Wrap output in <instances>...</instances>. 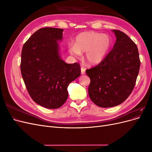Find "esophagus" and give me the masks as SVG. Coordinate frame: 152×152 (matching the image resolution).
Listing matches in <instances>:
<instances>
[{"label": "esophagus", "mask_w": 152, "mask_h": 152, "mask_svg": "<svg viewBox=\"0 0 152 152\" xmlns=\"http://www.w3.org/2000/svg\"><path fill=\"white\" fill-rule=\"evenodd\" d=\"M86 73V69L84 67H81V74L84 75Z\"/></svg>", "instance_id": "esophagus-1"}]
</instances>
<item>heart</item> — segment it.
<instances>
[{
	"label": "heart",
	"instance_id": "heart-1",
	"mask_svg": "<svg viewBox=\"0 0 152 152\" xmlns=\"http://www.w3.org/2000/svg\"><path fill=\"white\" fill-rule=\"evenodd\" d=\"M112 45V39L106 34L94 31L83 32L78 35L74 45H70L68 50L72 55L80 56L86 53V59L90 65H96L107 56Z\"/></svg>",
	"mask_w": 152,
	"mask_h": 152
}]
</instances>
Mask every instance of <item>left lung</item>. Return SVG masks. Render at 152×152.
<instances>
[{"label":"left lung","instance_id":"1","mask_svg":"<svg viewBox=\"0 0 152 152\" xmlns=\"http://www.w3.org/2000/svg\"><path fill=\"white\" fill-rule=\"evenodd\" d=\"M113 31L117 37L113 49L98 65L86 71L91 80L90 99L102 108L115 107L129 96L140 67L136 44L124 32Z\"/></svg>","mask_w":152,"mask_h":152}]
</instances>
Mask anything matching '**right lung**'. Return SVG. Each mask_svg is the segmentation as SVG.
<instances>
[{
	"label": "right lung",
	"mask_w": 152,
	"mask_h": 152,
	"mask_svg": "<svg viewBox=\"0 0 152 152\" xmlns=\"http://www.w3.org/2000/svg\"><path fill=\"white\" fill-rule=\"evenodd\" d=\"M63 30L45 27L36 31L22 48L21 72L31 99L49 109L61 107L68 98L69 84L80 75L78 63L67 64L59 54L57 40Z\"/></svg>",
	"instance_id": "obj_1"
}]
</instances>
